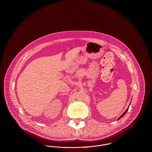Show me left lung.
Returning a JSON list of instances; mask_svg holds the SVG:
<instances>
[{"instance_id":"8db88e82","label":"left lung","mask_w":152,"mask_h":152,"mask_svg":"<svg viewBox=\"0 0 152 152\" xmlns=\"http://www.w3.org/2000/svg\"><path fill=\"white\" fill-rule=\"evenodd\" d=\"M129 107H128V108H127V110L125 111V112H124V113H123V114H122V115H121V116H120V117L118 118V120L120 119V118H121L123 116H124V115L126 114V113H127V111H128V110H129Z\"/></svg>"}]
</instances>
